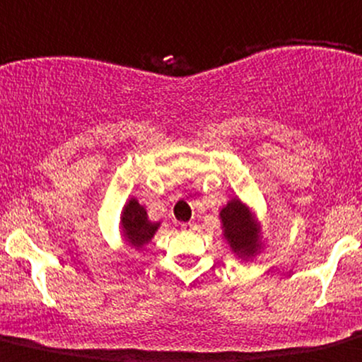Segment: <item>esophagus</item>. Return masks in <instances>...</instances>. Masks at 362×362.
Returning a JSON list of instances; mask_svg holds the SVG:
<instances>
[{
    "instance_id": "esophagus-1",
    "label": "esophagus",
    "mask_w": 362,
    "mask_h": 362,
    "mask_svg": "<svg viewBox=\"0 0 362 362\" xmlns=\"http://www.w3.org/2000/svg\"><path fill=\"white\" fill-rule=\"evenodd\" d=\"M180 229L182 230H194V229H196V226H194V223H191V222H189V223H182Z\"/></svg>"
}]
</instances>
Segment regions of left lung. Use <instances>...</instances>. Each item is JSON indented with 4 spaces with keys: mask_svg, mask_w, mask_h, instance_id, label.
I'll return each mask as SVG.
<instances>
[{
    "mask_svg": "<svg viewBox=\"0 0 362 362\" xmlns=\"http://www.w3.org/2000/svg\"><path fill=\"white\" fill-rule=\"evenodd\" d=\"M220 218L223 223V232L229 241L230 248L239 255H250L255 253L258 248L257 245V227H255L253 220L248 208L241 203L239 199L229 201L226 208L220 211Z\"/></svg>",
    "mask_w": 362,
    "mask_h": 362,
    "instance_id": "obj_1",
    "label": "left lung"
}]
</instances>
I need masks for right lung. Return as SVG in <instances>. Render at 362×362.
<instances>
[{"instance_id": "add662e5", "label": "right lung", "mask_w": 362, "mask_h": 362, "mask_svg": "<svg viewBox=\"0 0 362 362\" xmlns=\"http://www.w3.org/2000/svg\"><path fill=\"white\" fill-rule=\"evenodd\" d=\"M121 222H123L124 235H127L128 243L135 248L146 245L159 227V223H151L147 220V211L144 210V206H140L136 199H132L124 206Z\"/></svg>"}]
</instances>
